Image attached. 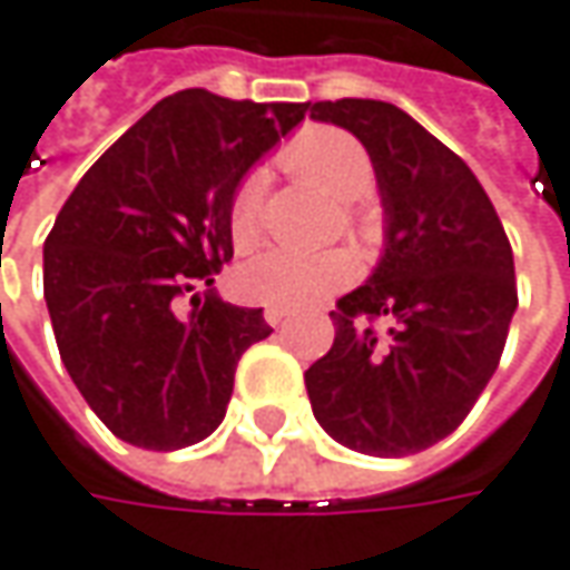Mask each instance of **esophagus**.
<instances>
[{
	"label": "esophagus",
	"instance_id": "1",
	"mask_svg": "<svg viewBox=\"0 0 570 570\" xmlns=\"http://www.w3.org/2000/svg\"><path fill=\"white\" fill-rule=\"evenodd\" d=\"M286 318H289V309H277V306H267V309H264V322H267V325H274V328H277V325H284Z\"/></svg>",
	"mask_w": 570,
	"mask_h": 570
}]
</instances>
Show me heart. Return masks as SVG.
<instances>
[{
	"label": "heart",
	"mask_w": 570,
	"mask_h": 570,
	"mask_svg": "<svg viewBox=\"0 0 570 570\" xmlns=\"http://www.w3.org/2000/svg\"><path fill=\"white\" fill-rule=\"evenodd\" d=\"M286 168L306 178L337 200H347V219L354 233L366 236L373 229L370 213L357 204L373 185V161L363 142L334 127H312L293 139L281 156ZM229 238L238 252L255 248L264 236V194L258 178H245L229 197ZM357 261L344 248L296 252V248H267L238 267V293L261 306L303 309L328 293L351 284Z\"/></svg>",
	"instance_id": "1"
}]
</instances>
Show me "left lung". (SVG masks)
<instances>
[{
	"mask_svg": "<svg viewBox=\"0 0 570 570\" xmlns=\"http://www.w3.org/2000/svg\"><path fill=\"white\" fill-rule=\"evenodd\" d=\"M309 117L363 142L385 210L380 267L337 299L332 351L306 370L312 414L347 450L411 456L456 431L501 363L517 309L508 233L472 168L402 108L341 98Z\"/></svg>",
	"mask_w": 570,
	"mask_h": 570,
	"instance_id": "8db88e82",
	"label": "left lung"
}]
</instances>
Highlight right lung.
Segmentation results:
<instances>
[{
    "mask_svg": "<svg viewBox=\"0 0 570 570\" xmlns=\"http://www.w3.org/2000/svg\"><path fill=\"white\" fill-rule=\"evenodd\" d=\"M306 111L175 91L62 204L43 242V299L72 383L114 436L168 453L223 424L238 360L274 332L210 289L233 258L229 197Z\"/></svg>",
    "mask_w": 570,
    "mask_h": 570,
    "instance_id": "obj_1",
    "label": "right lung"
}]
</instances>
